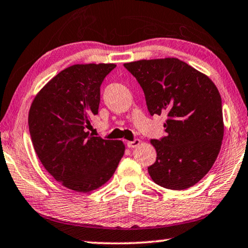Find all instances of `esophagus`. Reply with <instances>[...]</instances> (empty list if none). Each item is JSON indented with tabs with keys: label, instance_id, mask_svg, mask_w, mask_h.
<instances>
[{
	"label": "esophagus",
	"instance_id": "1",
	"mask_svg": "<svg viewBox=\"0 0 248 248\" xmlns=\"http://www.w3.org/2000/svg\"><path fill=\"white\" fill-rule=\"evenodd\" d=\"M140 142H141V141H140L139 139H135L134 141H128L127 146H128V148H131V149H132V148L138 147L140 145Z\"/></svg>",
	"mask_w": 248,
	"mask_h": 248
}]
</instances>
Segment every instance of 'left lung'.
Here are the masks:
<instances>
[{
  "instance_id": "8db88e82",
  "label": "left lung",
  "mask_w": 248,
  "mask_h": 248,
  "mask_svg": "<svg viewBox=\"0 0 248 248\" xmlns=\"http://www.w3.org/2000/svg\"><path fill=\"white\" fill-rule=\"evenodd\" d=\"M146 97L148 111L167 114V136L150 141L157 159L151 179L172 190L187 189L210 170L224 137L218 89L208 77L176 58L124 63Z\"/></svg>"
}]
</instances>
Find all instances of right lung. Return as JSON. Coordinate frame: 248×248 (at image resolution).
<instances>
[{"instance_id":"add662e5","label":"right lung","mask_w":248,"mask_h":248,"mask_svg":"<svg viewBox=\"0 0 248 248\" xmlns=\"http://www.w3.org/2000/svg\"><path fill=\"white\" fill-rule=\"evenodd\" d=\"M114 68L113 63L69 66L39 91L30 108V135L40 161L57 182L78 193L108 182L124 154L121 140L87 131L98 114L102 81Z\"/></svg>"}]
</instances>
